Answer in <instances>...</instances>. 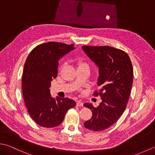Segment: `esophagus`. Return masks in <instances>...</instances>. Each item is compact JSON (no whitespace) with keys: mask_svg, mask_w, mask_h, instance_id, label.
<instances>
[{"mask_svg":"<svg viewBox=\"0 0 155 155\" xmlns=\"http://www.w3.org/2000/svg\"><path fill=\"white\" fill-rule=\"evenodd\" d=\"M77 107H83V103H82L81 101H78L77 102Z\"/></svg>","mask_w":155,"mask_h":155,"instance_id":"obj_1","label":"esophagus"}]
</instances>
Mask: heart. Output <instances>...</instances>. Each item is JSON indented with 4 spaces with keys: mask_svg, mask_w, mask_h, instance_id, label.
<instances>
[{
    "mask_svg": "<svg viewBox=\"0 0 155 155\" xmlns=\"http://www.w3.org/2000/svg\"><path fill=\"white\" fill-rule=\"evenodd\" d=\"M77 65H78V67H84V66H88V64L86 62L84 61H78L77 62Z\"/></svg>",
    "mask_w": 155,
    "mask_h": 155,
    "instance_id": "1",
    "label": "heart"
}]
</instances>
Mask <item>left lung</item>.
Masks as SVG:
<instances>
[{
	"label": "left lung",
	"mask_w": 155,
	"mask_h": 155,
	"mask_svg": "<svg viewBox=\"0 0 155 155\" xmlns=\"http://www.w3.org/2000/svg\"><path fill=\"white\" fill-rule=\"evenodd\" d=\"M88 57L99 67L98 85L101 88L93 95L102 99L97 107L85 103L92 111L84 127L93 131L109 128L123 114L129 99L133 82V68L126 52L109 46H83Z\"/></svg>",
	"instance_id": "obj_1"
}]
</instances>
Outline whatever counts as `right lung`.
Returning <instances> with one entry per match:
<instances>
[{
	"mask_svg": "<svg viewBox=\"0 0 155 155\" xmlns=\"http://www.w3.org/2000/svg\"><path fill=\"white\" fill-rule=\"evenodd\" d=\"M75 48L74 45L48 42L39 45L29 53L22 77V94L28 113L42 127L60 125L68 109L76 103L68 98L51 97V81L57 77L58 61Z\"/></svg>",
	"mask_w": 155,
	"mask_h": 155,
	"instance_id": "obj_1",
	"label": "right lung"
}]
</instances>
